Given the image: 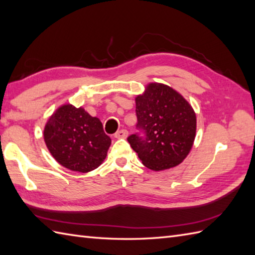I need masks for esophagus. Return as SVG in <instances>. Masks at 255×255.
Wrapping results in <instances>:
<instances>
[{"label":"esophagus","mask_w":255,"mask_h":255,"mask_svg":"<svg viewBox=\"0 0 255 255\" xmlns=\"http://www.w3.org/2000/svg\"><path fill=\"white\" fill-rule=\"evenodd\" d=\"M128 134V133L127 129H120V131H118V132L115 134V137L118 138V139H120V138H127Z\"/></svg>","instance_id":"obj_1"}]
</instances>
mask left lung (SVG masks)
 <instances>
[{
    "mask_svg": "<svg viewBox=\"0 0 255 255\" xmlns=\"http://www.w3.org/2000/svg\"><path fill=\"white\" fill-rule=\"evenodd\" d=\"M137 128L145 132L128 141L148 169L162 171L183 162L196 137L197 119L186 99L169 85L149 83L135 98Z\"/></svg>",
    "mask_w": 255,
    "mask_h": 255,
    "instance_id": "left-lung-1",
    "label": "left lung"
}]
</instances>
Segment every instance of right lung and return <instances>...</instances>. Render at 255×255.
<instances>
[{
    "label": "right lung",
    "mask_w": 255,
    "mask_h": 255,
    "mask_svg": "<svg viewBox=\"0 0 255 255\" xmlns=\"http://www.w3.org/2000/svg\"><path fill=\"white\" fill-rule=\"evenodd\" d=\"M43 136L54 159L66 169L80 173L91 172L101 165L111 144L101 120L71 104L54 111Z\"/></svg>",
    "instance_id": "obj_1"
}]
</instances>
